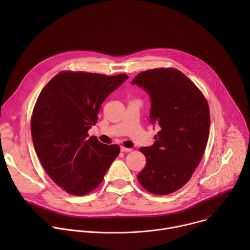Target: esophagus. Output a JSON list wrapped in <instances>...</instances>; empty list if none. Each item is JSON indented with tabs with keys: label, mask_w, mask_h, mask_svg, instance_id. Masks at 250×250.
<instances>
[{
	"label": "esophagus",
	"mask_w": 250,
	"mask_h": 250,
	"mask_svg": "<svg viewBox=\"0 0 250 250\" xmlns=\"http://www.w3.org/2000/svg\"><path fill=\"white\" fill-rule=\"evenodd\" d=\"M121 150H122L123 152H130V151L132 150V148H127V147L122 146V147H121Z\"/></svg>",
	"instance_id": "34e87169"
}]
</instances>
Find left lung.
<instances>
[{"label":"left lung","mask_w":250,"mask_h":250,"mask_svg":"<svg viewBox=\"0 0 250 250\" xmlns=\"http://www.w3.org/2000/svg\"><path fill=\"white\" fill-rule=\"evenodd\" d=\"M150 96V121L160 126L154 144L139 150L146 164L137 180L154 195H167L190 179L205 152L210 124L208 104L179 70L155 68L132 80Z\"/></svg>","instance_id":"1"}]
</instances>
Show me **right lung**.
I'll return each instance as SVG.
<instances>
[{"instance_id":"right-lung-1","label":"right lung","mask_w":250,"mask_h":250,"mask_svg":"<svg viewBox=\"0 0 250 250\" xmlns=\"http://www.w3.org/2000/svg\"><path fill=\"white\" fill-rule=\"evenodd\" d=\"M127 78L62 71L41 92L30 121L33 146L48 176L65 192L84 196L95 190L119 155V146L103 145L88 137V130L105 98Z\"/></svg>"}]
</instances>
